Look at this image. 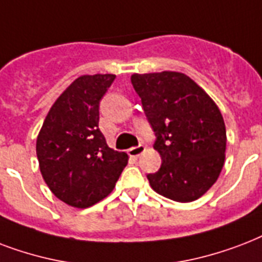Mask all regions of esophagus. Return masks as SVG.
Returning a JSON list of instances; mask_svg holds the SVG:
<instances>
[{"label": "esophagus", "mask_w": 262, "mask_h": 262, "mask_svg": "<svg viewBox=\"0 0 262 262\" xmlns=\"http://www.w3.org/2000/svg\"><path fill=\"white\" fill-rule=\"evenodd\" d=\"M143 151H145V146H143V145L134 146V147L128 149V156H129V157H134V159H137V157H139V156H141Z\"/></svg>", "instance_id": "1"}]
</instances>
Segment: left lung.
Here are the masks:
<instances>
[{
    "instance_id": "1",
    "label": "left lung",
    "mask_w": 262,
    "mask_h": 262,
    "mask_svg": "<svg viewBox=\"0 0 262 262\" xmlns=\"http://www.w3.org/2000/svg\"><path fill=\"white\" fill-rule=\"evenodd\" d=\"M156 135L161 167L147 173L154 191L178 202L202 196L226 159V124L217 105L187 75L172 71L131 76Z\"/></svg>"
}]
</instances>
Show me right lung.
Masks as SVG:
<instances>
[{
	"instance_id": "right-lung-1",
	"label": "right lung",
	"mask_w": 262,
	"mask_h": 262,
	"mask_svg": "<svg viewBox=\"0 0 262 262\" xmlns=\"http://www.w3.org/2000/svg\"><path fill=\"white\" fill-rule=\"evenodd\" d=\"M112 74L80 76L53 103L36 139L40 173L54 195L75 208H89L109 195L128 163L99 131V101Z\"/></svg>"
}]
</instances>
